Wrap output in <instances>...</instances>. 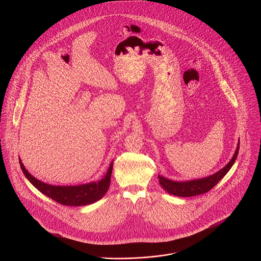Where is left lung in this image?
I'll return each mask as SVG.
<instances>
[{
	"instance_id": "left-lung-1",
	"label": "left lung",
	"mask_w": 261,
	"mask_h": 261,
	"mask_svg": "<svg viewBox=\"0 0 261 261\" xmlns=\"http://www.w3.org/2000/svg\"><path fill=\"white\" fill-rule=\"evenodd\" d=\"M239 148H240V144H238L236 151L229 163L221 170H219L218 172L211 176L202 178V179H198V180L186 181V182H175L159 175L158 178H159L160 184L167 193L177 197L186 198V197H194V196L207 193L223 178L227 172L230 170V168L233 166L234 162L236 161L237 155L239 153Z\"/></svg>"
}]
</instances>
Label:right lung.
<instances>
[{"label": "right lung", "mask_w": 261, "mask_h": 261, "mask_svg": "<svg viewBox=\"0 0 261 261\" xmlns=\"http://www.w3.org/2000/svg\"><path fill=\"white\" fill-rule=\"evenodd\" d=\"M19 164L25 177L42 194L46 195L47 197L61 204L69 206H81L91 204L101 199L108 192L111 184V176L113 166V162H112L106 176L99 182L88 183L79 186H53L41 182L40 180L33 177L25 169L24 165L22 164L20 159Z\"/></svg>", "instance_id": "add662e5"}]
</instances>
